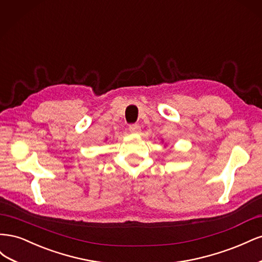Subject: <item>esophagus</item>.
<instances>
[{
    "mask_svg": "<svg viewBox=\"0 0 262 262\" xmlns=\"http://www.w3.org/2000/svg\"><path fill=\"white\" fill-rule=\"evenodd\" d=\"M129 130L132 133H138L141 130V126L139 123H132L129 125Z\"/></svg>",
    "mask_w": 262,
    "mask_h": 262,
    "instance_id": "esophagus-1",
    "label": "esophagus"
}]
</instances>
